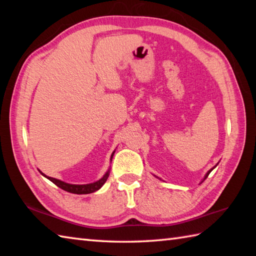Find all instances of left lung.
I'll return each mask as SVG.
<instances>
[{
  "label": "left lung",
  "instance_id": "obj_1",
  "mask_svg": "<svg viewBox=\"0 0 256 256\" xmlns=\"http://www.w3.org/2000/svg\"><path fill=\"white\" fill-rule=\"evenodd\" d=\"M218 164H219V162H218ZM218 164H216V165H218ZM216 166H214V167H212V168H211V170H208V172H206V175H204V179H202V180H201V182H204V179H206V177H208V176H209V174H210V172H212V170H214V168H216ZM155 177H156V176H155ZM156 178H158V177H156ZM158 179H160V178H158Z\"/></svg>",
  "mask_w": 256,
  "mask_h": 256
}]
</instances>
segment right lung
<instances>
[{
  "mask_svg": "<svg viewBox=\"0 0 256 256\" xmlns=\"http://www.w3.org/2000/svg\"><path fill=\"white\" fill-rule=\"evenodd\" d=\"M114 153H116V150H114L112 153L110 162H112ZM40 172L42 174V176L46 177L47 179H50V180L55 184L56 186H58L59 188H62L64 190H66V192H68L77 194H91V192H96V190H99L103 186V184H104L108 175H110V168H108V172L104 174V175H103L102 178L99 179V180H96L94 182H91V184H68V182H64L60 180V179H56V178H52V177H50V176H46L45 174H42L40 170Z\"/></svg>",
  "mask_w": 256,
  "mask_h": 256,
  "instance_id": "add662e5",
  "label": "right lung"
}]
</instances>
